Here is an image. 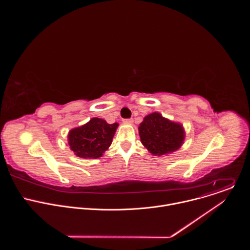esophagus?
I'll list each match as a JSON object with an SVG mask.
<instances>
[{
  "mask_svg": "<svg viewBox=\"0 0 250 250\" xmlns=\"http://www.w3.org/2000/svg\"><path fill=\"white\" fill-rule=\"evenodd\" d=\"M123 121H124V123H125V124H131V123H132V120H131V119H124Z\"/></svg>",
  "mask_w": 250,
  "mask_h": 250,
  "instance_id": "1",
  "label": "esophagus"
}]
</instances>
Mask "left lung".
Masks as SVG:
<instances>
[{"label":"left lung","mask_w":250,"mask_h":250,"mask_svg":"<svg viewBox=\"0 0 250 250\" xmlns=\"http://www.w3.org/2000/svg\"><path fill=\"white\" fill-rule=\"evenodd\" d=\"M142 145L154 155H164L179 148L185 137L181 125L153 113L145 118L138 127Z\"/></svg>","instance_id":"1"}]
</instances>
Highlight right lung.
Returning <instances> with one entry per match:
<instances>
[{
    "mask_svg": "<svg viewBox=\"0 0 250 250\" xmlns=\"http://www.w3.org/2000/svg\"><path fill=\"white\" fill-rule=\"evenodd\" d=\"M118 124L109 125L104 120L94 118L86 125L69 132L70 148L82 158H98L109 148Z\"/></svg>",
    "mask_w": 250,
    "mask_h": 250,
    "instance_id": "obj_1",
    "label": "right lung"
}]
</instances>
